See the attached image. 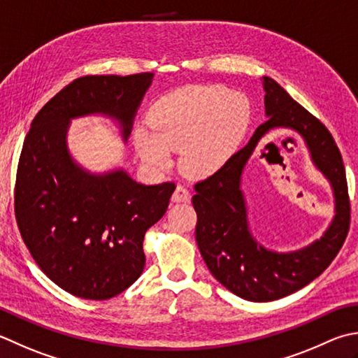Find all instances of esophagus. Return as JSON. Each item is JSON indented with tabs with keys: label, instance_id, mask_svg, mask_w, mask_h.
I'll use <instances>...</instances> for the list:
<instances>
[{
	"label": "esophagus",
	"instance_id": "obj_1",
	"mask_svg": "<svg viewBox=\"0 0 358 358\" xmlns=\"http://www.w3.org/2000/svg\"><path fill=\"white\" fill-rule=\"evenodd\" d=\"M173 201H187L189 200V189L185 185H177L172 195Z\"/></svg>",
	"mask_w": 358,
	"mask_h": 358
}]
</instances>
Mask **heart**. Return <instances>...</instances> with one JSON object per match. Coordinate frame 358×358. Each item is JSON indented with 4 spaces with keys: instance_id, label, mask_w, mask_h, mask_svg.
Returning a JSON list of instances; mask_svg holds the SVG:
<instances>
[{
    "instance_id": "obj_1",
    "label": "heart",
    "mask_w": 358,
    "mask_h": 358,
    "mask_svg": "<svg viewBox=\"0 0 358 358\" xmlns=\"http://www.w3.org/2000/svg\"><path fill=\"white\" fill-rule=\"evenodd\" d=\"M250 121L248 102L223 87H186L159 99L149 115L150 127H138L135 145L153 169L180 164L192 175H208L225 163Z\"/></svg>"
}]
</instances>
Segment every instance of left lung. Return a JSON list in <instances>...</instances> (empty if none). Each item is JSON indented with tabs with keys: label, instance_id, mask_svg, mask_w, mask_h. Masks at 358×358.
Instances as JSON below:
<instances>
[{
	"label": "left lung",
	"instance_id": "left-lung-1",
	"mask_svg": "<svg viewBox=\"0 0 358 358\" xmlns=\"http://www.w3.org/2000/svg\"><path fill=\"white\" fill-rule=\"evenodd\" d=\"M262 85L268 119L219 171L194 185L192 197L197 213L195 239L203 261L229 292L255 303L284 298L318 278L338 255L351 220L345 164L331 131L270 77H262ZM276 127L295 129L305 138L315 165L331 181L336 197V217L325 236L293 254H275L252 239L240 189L243 167L258 139Z\"/></svg>",
	"mask_w": 358,
	"mask_h": 358
}]
</instances>
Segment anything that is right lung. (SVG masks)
<instances>
[{
    "label": "right lung",
    "mask_w": 358,
    "mask_h": 358,
    "mask_svg": "<svg viewBox=\"0 0 358 358\" xmlns=\"http://www.w3.org/2000/svg\"><path fill=\"white\" fill-rule=\"evenodd\" d=\"M152 79L79 77L38 111L24 138L13 192L20 234L40 270L74 296L110 299L141 276L145 231L164 215L175 183L145 186L121 169L83 171L66 147L69 121L101 113L127 139Z\"/></svg>",
    "instance_id": "1"
}]
</instances>
